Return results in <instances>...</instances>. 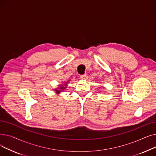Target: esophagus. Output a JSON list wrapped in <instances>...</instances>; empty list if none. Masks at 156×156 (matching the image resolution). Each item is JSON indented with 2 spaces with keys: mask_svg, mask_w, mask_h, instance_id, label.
<instances>
[{
  "mask_svg": "<svg viewBox=\"0 0 156 156\" xmlns=\"http://www.w3.org/2000/svg\"><path fill=\"white\" fill-rule=\"evenodd\" d=\"M80 78H81V79L85 80V79L86 78V77H87V75H86V74H84V75H80Z\"/></svg>",
  "mask_w": 156,
  "mask_h": 156,
  "instance_id": "obj_1",
  "label": "esophagus"
}]
</instances>
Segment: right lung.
Wrapping results in <instances>:
<instances>
[{"label":"right lung","mask_w":156,"mask_h":156,"mask_svg":"<svg viewBox=\"0 0 156 156\" xmlns=\"http://www.w3.org/2000/svg\"><path fill=\"white\" fill-rule=\"evenodd\" d=\"M60 87H61V90H64V88H65V87H62V86H61ZM55 90V92H56L57 94H59L60 91H61V90Z\"/></svg>","instance_id":"1"}]
</instances>
